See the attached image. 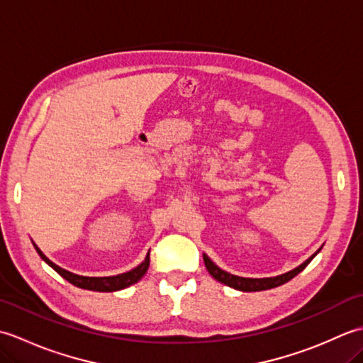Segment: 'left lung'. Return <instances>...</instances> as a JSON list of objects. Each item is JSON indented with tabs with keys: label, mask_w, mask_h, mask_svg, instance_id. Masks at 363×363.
<instances>
[{
	"label": "left lung",
	"mask_w": 363,
	"mask_h": 363,
	"mask_svg": "<svg viewBox=\"0 0 363 363\" xmlns=\"http://www.w3.org/2000/svg\"><path fill=\"white\" fill-rule=\"evenodd\" d=\"M321 250V248H320ZM318 250V251H320ZM318 251L307 259L304 264H301L299 267H296L295 269H291L289 273H284L281 276H274V277H262V279H254V277H240V276H235V274H230L225 269H221L220 267H217L213 264V262L203 254V259H204V264L207 272L212 274L213 279H217L218 282L229 285V287H233L235 290H240V291H260V290H269V289H274V287H279V285L289 282L290 279H293L296 274H299L303 269L311 264V260L317 256Z\"/></svg>",
	"instance_id": "8db88e82"
}]
</instances>
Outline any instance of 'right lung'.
I'll list each match as a JSON object with an SVG mask.
<instances>
[{"label":"right lung","instance_id":"1","mask_svg":"<svg viewBox=\"0 0 363 363\" xmlns=\"http://www.w3.org/2000/svg\"><path fill=\"white\" fill-rule=\"evenodd\" d=\"M34 248L37 250L38 256H40L52 269H56V272L60 276H62L64 279H67L70 284L76 285V287L86 289V290H94V291H117V290L126 289V287H129V285H133V284L140 281L143 274L148 272V267H150V252H148V256L145 257L142 264L135 267V268H133L128 273H121V274H117V276H106V277L79 276V274L67 272V269L57 267L56 264H52V262L48 257H46L40 250L37 248L35 243H34Z\"/></svg>","mask_w":363,"mask_h":363}]
</instances>
